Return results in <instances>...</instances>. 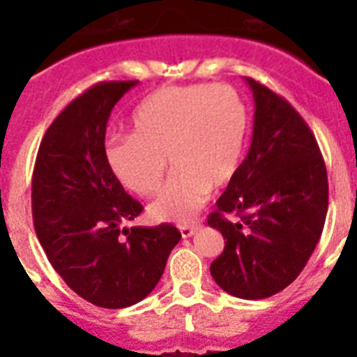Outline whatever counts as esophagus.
<instances>
[{
  "label": "esophagus",
  "mask_w": 357,
  "mask_h": 357,
  "mask_svg": "<svg viewBox=\"0 0 357 357\" xmlns=\"http://www.w3.org/2000/svg\"><path fill=\"white\" fill-rule=\"evenodd\" d=\"M198 229H200V226H198V224H196V226H187V224L179 226V231H181V237H183V238L192 237V235H195Z\"/></svg>",
  "instance_id": "obj_1"
}]
</instances>
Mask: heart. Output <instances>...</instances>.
Wrapping results in <instances>:
<instances>
[{"mask_svg": "<svg viewBox=\"0 0 357 357\" xmlns=\"http://www.w3.org/2000/svg\"><path fill=\"white\" fill-rule=\"evenodd\" d=\"M133 133L105 142V161L114 178L137 196L161 187L167 157L174 174L150 204L157 222L195 217L211 189L234 181L248 137V107L234 86H162L135 109Z\"/></svg>", "mask_w": 357, "mask_h": 357, "instance_id": "1", "label": "heart"}]
</instances>
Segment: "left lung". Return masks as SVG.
<instances>
[{
	"label": "left lung",
	"mask_w": 357,
	"mask_h": 357,
	"mask_svg": "<svg viewBox=\"0 0 357 357\" xmlns=\"http://www.w3.org/2000/svg\"><path fill=\"white\" fill-rule=\"evenodd\" d=\"M254 133L237 176L207 224L222 234L213 280L237 298L261 300L298 278L322 235L328 174L315 135L287 100L250 79ZM237 214L231 223L225 215Z\"/></svg>",
	"instance_id": "obj_1"
}]
</instances>
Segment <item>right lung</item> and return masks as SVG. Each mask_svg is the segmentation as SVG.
<instances>
[{
  "label": "right lung",
  "instance_id": "obj_1",
  "mask_svg": "<svg viewBox=\"0 0 357 357\" xmlns=\"http://www.w3.org/2000/svg\"><path fill=\"white\" fill-rule=\"evenodd\" d=\"M139 81L91 86L47 128L33 170L36 237L57 274L86 302L120 310L153 291L181 234L170 224L120 228L142 211L105 161L111 111Z\"/></svg>",
  "mask_w": 357,
  "mask_h": 357
}]
</instances>
